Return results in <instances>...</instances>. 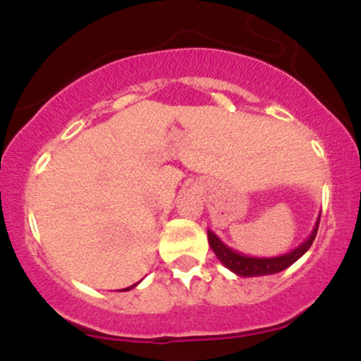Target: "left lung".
Returning <instances> with one entry per match:
<instances>
[{
    "label": "left lung",
    "mask_w": 361,
    "mask_h": 361,
    "mask_svg": "<svg viewBox=\"0 0 361 361\" xmlns=\"http://www.w3.org/2000/svg\"><path fill=\"white\" fill-rule=\"evenodd\" d=\"M317 226H319V217H317L316 224H314L309 237H307L298 247H295L293 251L286 252V255L272 256V258H258V256L242 255V252L228 247V245L224 244V242L221 240L214 231L209 230L207 231V235H209V244L210 247H212L214 255L217 256V259H219L228 270L237 274L238 277H258V276H272V274L283 272V270H286L288 267L293 265L297 259H300L302 256L309 251L310 245H312L314 238H316V233H317Z\"/></svg>",
    "instance_id": "8db88e82"
}]
</instances>
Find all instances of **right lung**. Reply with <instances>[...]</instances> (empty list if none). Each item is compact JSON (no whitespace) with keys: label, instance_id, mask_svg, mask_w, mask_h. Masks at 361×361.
Wrapping results in <instances>:
<instances>
[{"label":"right lung","instance_id":"right-lung-1","mask_svg":"<svg viewBox=\"0 0 361 361\" xmlns=\"http://www.w3.org/2000/svg\"><path fill=\"white\" fill-rule=\"evenodd\" d=\"M138 283H140V281H138ZM138 283H137V284H138ZM137 284H133V286H130V288H124V290H121V291H130L131 288H135V286H137Z\"/></svg>","mask_w":361,"mask_h":361}]
</instances>
